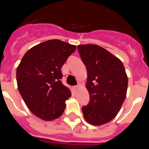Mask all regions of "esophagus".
<instances>
[{"instance_id":"esophagus-1","label":"esophagus","mask_w":149,"mask_h":149,"mask_svg":"<svg viewBox=\"0 0 149 149\" xmlns=\"http://www.w3.org/2000/svg\"><path fill=\"white\" fill-rule=\"evenodd\" d=\"M79 88V85H76V86H74V88H75V89H78V88Z\"/></svg>"}]
</instances>
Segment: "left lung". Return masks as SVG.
<instances>
[{"mask_svg": "<svg viewBox=\"0 0 149 149\" xmlns=\"http://www.w3.org/2000/svg\"><path fill=\"white\" fill-rule=\"evenodd\" d=\"M79 55L87 69L86 86L90 101L82 107L85 120L101 125L116 117L126 97L127 76L123 63L97 45L78 46Z\"/></svg>", "mask_w": 149, "mask_h": 149, "instance_id": "1", "label": "left lung"}]
</instances>
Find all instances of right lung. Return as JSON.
Segmentation results:
<instances>
[{
	"instance_id": "add662e5",
	"label": "right lung",
	"mask_w": 149,
	"mask_h": 149,
	"mask_svg": "<svg viewBox=\"0 0 149 149\" xmlns=\"http://www.w3.org/2000/svg\"><path fill=\"white\" fill-rule=\"evenodd\" d=\"M76 47L50 40L29 49L16 70L19 91L34 115L49 121L62 115L71 94L61 82V68Z\"/></svg>"
}]
</instances>
